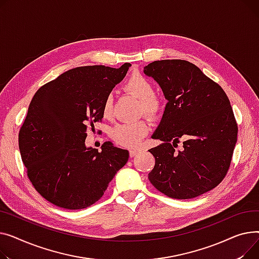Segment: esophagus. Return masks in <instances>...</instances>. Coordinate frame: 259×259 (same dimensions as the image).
<instances>
[{
    "mask_svg": "<svg viewBox=\"0 0 259 259\" xmlns=\"http://www.w3.org/2000/svg\"><path fill=\"white\" fill-rule=\"evenodd\" d=\"M139 153H140L139 149H131V150H130V157H131V158H134V157H136L137 155H139Z\"/></svg>",
    "mask_w": 259,
    "mask_h": 259,
    "instance_id": "1",
    "label": "esophagus"
}]
</instances>
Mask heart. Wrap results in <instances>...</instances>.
<instances>
[{
    "label": "heart",
    "instance_id": "1",
    "mask_svg": "<svg viewBox=\"0 0 259 259\" xmlns=\"http://www.w3.org/2000/svg\"><path fill=\"white\" fill-rule=\"evenodd\" d=\"M128 93L139 99L138 111L148 117H158L163 109L162 101L155 94V87L151 81L141 73H133L124 83ZM102 114L105 118H112L114 115V97L109 94L102 105ZM149 126L146 120L141 119L132 122H121L116 124L111 131L112 139L120 146L135 147L138 145L144 136L148 133Z\"/></svg>",
    "mask_w": 259,
    "mask_h": 259
}]
</instances>
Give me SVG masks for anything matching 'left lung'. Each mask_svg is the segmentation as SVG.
Returning a JSON list of instances; mask_svg holds the SVG:
<instances>
[{
	"label": "left lung",
	"mask_w": 259,
	"mask_h": 259,
	"mask_svg": "<svg viewBox=\"0 0 259 259\" xmlns=\"http://www.w3.org/2000/svg\"><path fill=\"white\" fill-rule=\"evenodd\" d=\"M144 73L168 100L153 135L163 141L148 179L159 191L178 200L193 199L217 187L226 177L237 141L230 100L220 84L182 59L156 60ZM181 140L184 145L177 150Z\"/></svg>",
	"instance_id": "obj_1"
}]
</instances>
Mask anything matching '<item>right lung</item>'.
I'll return each instance as SVG.
<instances>
[{
    "label": "right lung",
    "mask_w": 259,
    "mask_h": 259,
    "mask_svg": "<svg viewBox=\"0 0 259 259\" xmlns=\"http://www.w3.org/2000/svg\"><path fill=\"white\" fill-rule=\"evenodd\" d=\"M131 66L71 69L34 94L19 147L30 182L48 202L71 210L90 207L126 164V149L108 141L98 153L84 142L88 126L101 121L105 97Z\"/></svg>",
    "instance_id": "1"
}]
</instances>
